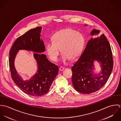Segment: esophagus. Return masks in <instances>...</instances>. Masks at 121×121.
<instances>
[{"label":"esophagus","mask_w":121,"mask_h":121,"mask_svg":"<svg viewBox=\"0 0 121 121\" xmlns=\"http://www.w3.org/2000/svg\"><path fill=\"white\" fill-rule=\"evenodd\" d=\"M64 69V67H60V68H59V70H60V71H62V70H63Z\"/></svg>","instance_id":"34e87169"}]
</instances>
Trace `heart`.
<instances>
[{"mask_svg": "<svg viewBox=\"0 0 121 121\" xmlns=\"http://www.w3.org/2000/svg\"><path fill=\"white\" fill-rule=\"evenodd\" d=\"M52 42L46 44L45 48L49 58L53 61L57 60L60 49L63 54V61L76 60L82 54L85 44L84 36L71 28L57 31L52 35Z\"/></svg>", "mask_w": 121, "mask_h": 121, "instance_id": "obj_1", "label": "heart"}]
</instances>
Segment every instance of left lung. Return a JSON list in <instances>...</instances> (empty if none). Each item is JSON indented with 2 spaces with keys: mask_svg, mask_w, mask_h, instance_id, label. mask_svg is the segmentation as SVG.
I'll return each mask as SVG.
<instances>
[{
  "mask_svg": "<svg viewBox=\"0 0 121 121\" xmlns=\"http://www.w3.org/2000/svg\"><path fill=\"white\" fill-rule=\"evenodd\" d=\"M93 29L92 35L99 33ZM101 63V71L98 74L93 73V62ZM113 67L112 53L109 42L104 34L91 38L78 60L73 64L72 82L78 92L89 94L95 92L105 85L108 79Z\"/></svg>",
  "mask_w": 121,
  "mask_h": 121,
  "instance_id": "obj_1",
  "label": "left lung"
}]
</instances>
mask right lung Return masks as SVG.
<instances>
[{
    "mask_svg": "<svg viewBox=\"0 0 121 121\" xmlns=\"http://www.w3.org/2000/svg\"><path fill=\"white\" fill-rule=\"evenodd\" d=\"M41 29V26L37 27L18 37L9 52V68L12 79L25 93L36 97L42 96L48 92L59 71L58 66L51 63L45 54L39 53L45 51L44 42L40 39ZM22 49L38 52L34 55L37 62L38 71L29 80L24 81L14 67L15 57L18 50Z\"/></svg>",
    "mask_w": 121,
    "mask_h": 121,
    "instance_id": "right-lung-1",
    "label": "right lung"
}]
</instances>
